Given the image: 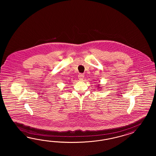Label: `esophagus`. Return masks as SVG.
<instances>
[{"mask_svg":"<svg viewBox=\"0 0 156 156\" xmlns=\"http://www.w3.org/2000/svg\"><path fill=\"white\" fill-rule=\"evenodd\" d=\"M84 74H79L78 75V78H79V80H82L83 78H84Z\"/></svg>","mask_w":156,"mask_h":156,"instance_id":"obj_1","label":"esophagus"}]
</instances>
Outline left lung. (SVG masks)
<instances>
[{
    "instance_id": "obj_1",
    "label": "left lung",
    "mask_w": 156,
    "mask_h": 156,
    "mask_svg": "<svg viewBox=\"0 0 156 156\" xmlns=\"http://www.w3.org/2000/svg\"><path fill=\"white\" fill-rule=\"evenodd\" d=\"M100 86H101V85H98V87H98V89H102V88H101V87H100Z\"/></svg>"
}]
</instances>
